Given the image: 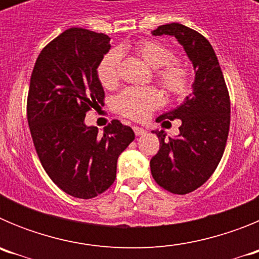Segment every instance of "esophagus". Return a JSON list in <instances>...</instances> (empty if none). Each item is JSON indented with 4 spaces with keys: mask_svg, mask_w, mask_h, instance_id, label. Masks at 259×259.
Instances as JSON below:
<instances>
[{
    "mask_svg": "<svg viewBox=\"0 0 259 259\" xmlns=\"http://www.w3.org/2000/svg\"><path fill=\"white\" fill-rule=\"evenodd\" d=\"M134 132H135V135H136V136H143L144 134H146L145 130H144V128H141V127H134Z\"/></svg>",
    "mask_w": 259,
    "mask_h": 259,
    "instance_id": "1",
    "label": "esophagus"
}]
</instances>
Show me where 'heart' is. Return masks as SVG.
Masks as SVG:
<instances>
[{
	"label": "heart",
	"mask_w": 259,
	"mask_h": 259,
	"mask_svg": "<svg viewBox=\"0 0 259 259\" xmlns=\"http://www.w3.org/2000/svg\"><path fill=\"white\" fill-rule=\"evenodd\" d=\"M135 52L146 65L157 71V79L170 95L180 97L191 91L192 77L188 67L178 61H172L174 53L168 47L154 40H144L134 47ZM120 53L110 50L97 66L98 79L105 88H113L119 80ZM162 95L154 88H127L114 100V107L119 114L144 120L153 110L162 105Z\"/></svg>",
	"instance_id": "b5f03b06"
}]
</instances>
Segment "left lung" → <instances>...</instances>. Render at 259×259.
<instances>
[{
  "label": "left lung",
  "mask_w": 259,
  "mask_h": 259,
  "mask_svg": "<svg viewBox=\"0 0 259 259\" xmlns=\"http://www.w3.org/2000/svg\"><path fill=\"white\" fill-rule=\"evenodd\" d=\"M152 33L174 36L196 72L191 95L157 118L162 125L180 119V134L167 139L164 131H153L161 145L150 159L153 178L162 188L187 194L206 182L221 162L230 131V96L214 49L201 33L179 23L159 26Z\"/></svg>",
  "instance_id": "left-lung-1"
}]
</instances>
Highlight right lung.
Returning <instances> with one entry per match:
<instances>
[{
	"label": "right lung",
	"mask_w": 259,
	"mask_h": 259,
	"mask_svg": "<svg viewBox=\"0 0 259 259\" xmlns=\"http://www.w3.org/2000/svg\"><path fill=\"white\" fill-rule=\"evenodd\" d=\"M110 48L104 33L66 29L41 50L29 83L27 119L41 164L62 191L84 200L113 184L118 157L135 140L119 120L102 135L84 120L104 104L97 66Z\"/></svg>",
	"instance_id": "obj_1"
}]
</instances>
